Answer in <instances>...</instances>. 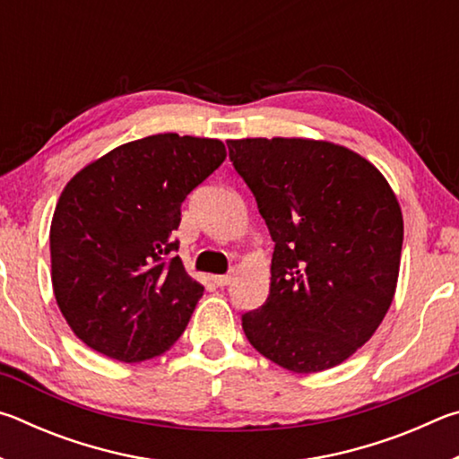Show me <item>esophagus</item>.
<instances>
[{
    "instance_id": "esophagus-1",
    "label": "esophagus",
    "mask_w": 459,
    "mask_h": 459,
    "mask_svg": "<svg viewBox=\"0 0 459 459\" xmlns=\"http://www.w3.org/2000/svg\"><path fill=\"white\" fill-rule=\"evenodd\" d=\"M212 281H214V285L224 287L232 281V275H212Z\"/></svg>"
}]
</instances>
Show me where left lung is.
Listing matches in <instances>:
<instances>
[{"instance_id": "left-lung-1", "label": "left lung", "mask_w": 459, "mask_h": 459, "mask_svg": "<svg viewBox=\"0 0 459 459\" xmlns=\"http://www.w3.org/2000/svg\"><path fill=\"white\" fill-rule=\"evenodd\" d=\"M227 143L275 243L269 298L243 316L245 336L291 372L336 367L393 304L403 247L397 196L344 145L304 137Z\"/></svg>"}]
</instances>
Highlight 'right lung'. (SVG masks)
<instances>
[{
    "instance_id": "add662e5",
    "label": "right lung",
    "mask_w": 459,
    "mask_h": 459,
    "mask_svg": "<svg viewBox=\"0 0 459 459\" xmlns=\"http://www.w3.org/2000/svg\"><path fill=\"white\" fill-rule=\"evenodd\" d=\"M221 139L158 134L115 147L62 190L50 224L52 290L66 324L119 362L164 354L202 298L174 257L186 196L219 168Z\"/></svg>"
}]
</instances>
